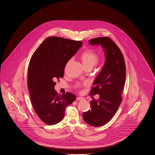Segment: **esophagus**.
Returning <instances> with one entry per match:
<instances>
[{
    "label": "esophagus",
    "mask_w": 155,
    "mask_h": 155,
    "mask_svg": "<svg viewBox=\"0 0 155 155\" xmlns=\"http://www.w3.org/2000/svg\"><path fill=\"white\" fill-rule=\"evenodd\" d=\"M77 101H83L85 99V98L83 97H81V96H78L77 97Z\"/></svg>",
    "instance_id": "obj_1"
}]
</instances>
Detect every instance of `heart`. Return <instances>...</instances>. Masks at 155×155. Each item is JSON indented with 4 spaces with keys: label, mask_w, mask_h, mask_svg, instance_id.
Listing matches in <instances>:
<instances>
[{
    "label": "heart",
    "mask_w": 155,
    "mask_h": 155,
    "mask_svg": "<svg viewBox=\"0 0 155 155\" xmlns=\"http://www.w3.org/2000/svg\"><path fill=\"white\" fill-rule=\"evenodd\" d=\"M81 59L82 63L83 66L84 67H92L95 66L97 63L100 59H98V54L97 52L91 49H88L85 50L83 52L81 55ZM103 59V58L101 59ZM84 85H87V82H85L84 84ZM81 85L80 84H78L77 85L78 87H81Z\"/></svg>",
    "instance_id": "1"
}]
</instances>
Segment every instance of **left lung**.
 Masks as SVG:
<instances>
[{
    "mask_svg": "<svg viewBox=\"0 0 155 155\" xmlns=\"http://www.w3.org/2000/svg\"><path fill=\"white\" fill-rule=\"evenodd\" d=\"M89 42L93 45L101 44L106 60L89 94L90 95L99 94V98L90 102L91 110L84 112L82 117L89 125L100 127L113 118L121 103L126 77L125 61L121 51L110 38L98 37Z\"/></svg>",
    "mask_w": 155,
    "mask_h": 155,
    "instance_id": "8db88e82",
    "label": "left lung"
}]
</instances>
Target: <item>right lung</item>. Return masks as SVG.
Returning a JSON list of instances; mask_svg holds the SVG:
<instances>
[{
	"label": "right lung",
	"instance_id": "add662e5",
	"mask_svg": "<svg viewBox=\"0 0 155 155\" xmlns=\"http://www.w3.org/2000/svg\"><path fill=\"white\" fill-rule=\"evenodd\" d=\"M82 44L81 41L48 37L31 58L27 78L30 99L38 116L48 125L61 121L67 106L76 99L71 92L58 94L54 81L64 76L67 63Z\"/></svg>",
	"mask_w": 155,
	"mask_h": 155
}]
</instances>
